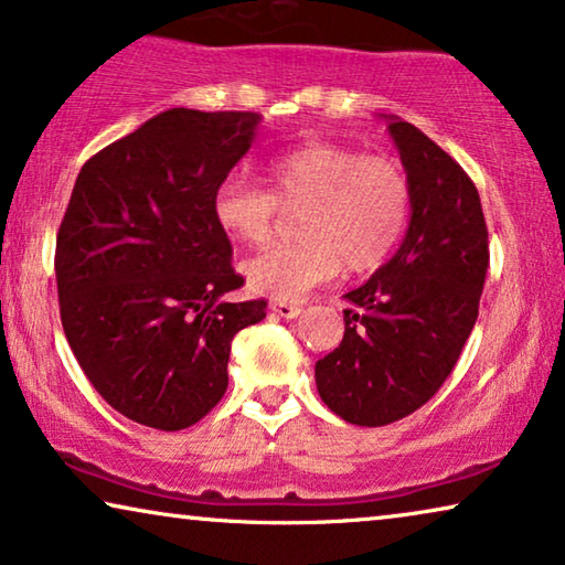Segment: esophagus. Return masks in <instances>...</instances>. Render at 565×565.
Masks as SVG:
<instances>
[{
    "instance_id": "esophagus-1",
    "label": "esophagus",
    "mask_w": 565,
    "mask_h": 565,
    "mask_svg": "<svg viewBox=\"0 0 565 565\" xmlns=\"http://www.w3.org/2000/svg\"><path fill=\"white\" fill-rule=\"evenodd\" d=\"M269 310H273V313H275L277 318H298L302 308L298 306V302L273 300V302H269Z\"/></svg>"
}]
</instances>
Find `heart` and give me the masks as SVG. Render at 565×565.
I'll use <instances>...</instances> for the list:
<instances>
[{
    "instance_id": "obj_1",
    "label": "heart",
    "mask_w": 565,
    "mask_h": 565,
    "mask_svg": "<svg viewBox=\"0 0 565 565\" xmlns=\"http://www.w3.org/2000/svg\"><path fill=\"white\" fill-rule=\"evenodd\" d=\"M263 181L267 191L228 178L214 193V216L232 239L263 247L282 211H302L300 242L244 265L249 288L273 300H298L341 269L359 275L380 267L411 222V178L387 154L310 142L267 160Z\"/></svg>"
}]
</instances>
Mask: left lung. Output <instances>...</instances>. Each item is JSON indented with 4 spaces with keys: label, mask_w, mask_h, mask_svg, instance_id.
Wrapping results in <instances>:
<instances>
[{
    "label": "left lung",
    "mask_w": 565,
    "mask_h": 565,
    "mask_svg": "<svg viewBox=\"0 0 565 565\" xmlns=\"http://www.w3.org/2000/svg\"><path fill=\"white\" fill-rule=\"evenodd\" d=\"M413 188L399 249L347 292L343 339L316 362L318 395L347 423L380 428L423 407L451 374L479 316L489 236L477 185L418 127L390 117Z\"/></svg>",
    "instance_id": "obj_1"
}]
</instances>
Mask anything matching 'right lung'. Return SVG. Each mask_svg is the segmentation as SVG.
I'll list each match as a JSON object with an SVG mask.
<instances>
[{"mask_svg": "<svg viewBox=\"0 0 565 565\" xmlns=\"http://www.w3.org/2000/svg\"><path fill=\"white\" fill-rule=\"evenodd\" d=\"M259 114L168 109L81 168L55 239L61 321L81 370L125 418L199 423L224 397L232 339L263 321L242 288L214 193Z\"/></svg>", "mask_w": 565, "mask_h": 565, "instance_id": "1", "label": "right lung"}]
</instances>
